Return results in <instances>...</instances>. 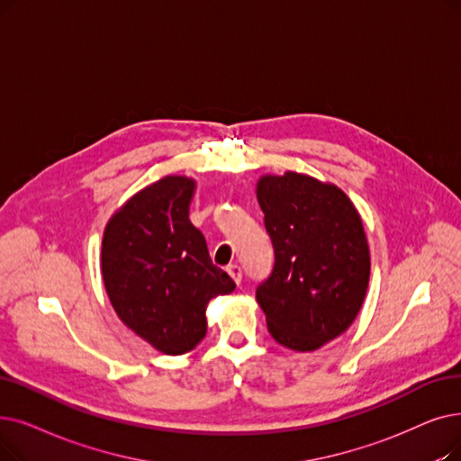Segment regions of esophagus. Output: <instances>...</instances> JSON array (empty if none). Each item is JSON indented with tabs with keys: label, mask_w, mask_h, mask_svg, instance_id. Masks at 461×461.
I'll return each mask as SVG.
<instances>
[{
	"label": "esophagus",
	"mask_w": 461,
	"mask_h": 461,
	"mask_svg": "<svg viewBox=\"0 0 461 461\" xmlns=\"http://www.w3.org/2000/svg\"><path fill=\"white\" fill-rule=\"evenodd\" d=\"M228 273H230V276L235 280L237 285H241V278H243L241 267H239L237 264H231V266H228Z\"/></svg>",
	"instance_id": "obj_1"
}]
</instances>
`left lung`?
<instances>
[{"label":"left lung","mask_w":461,"mask_h":461,"mask_svg":"<svg viewBox=\"0 0 461 461\" xmlns=\"http://www.w3.org/2000/svg\"><path fill=\"white\" fill-rule=\"evenodd\" d=\"M256 195L275 249L273 273L256 290L269 333L295 352L322 348L350 328L367 294L362 216L341 188L295 171L262 175Z\"/></svg>","instance_id":"1"}]
</instances>
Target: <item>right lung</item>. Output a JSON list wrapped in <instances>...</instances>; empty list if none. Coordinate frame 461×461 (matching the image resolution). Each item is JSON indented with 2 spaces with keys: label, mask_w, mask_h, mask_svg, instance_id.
I'll return each instance as SVG.
<instances>
[{
  "label": "right lung",
  "mask_w": 461,
  "mask_h": 461,
  "mask_svg": "<svg viewBox=\"0 0 461 461\" xmlns=\"http://www.w3.org/2000/svg\"><path fill=\"white\" fill-rule=\"evenodd\" d=\"M195 186L185 175L159 178L113 212L102 239V276L114 312L169 356L202 341L209 302L235 290L188 218Z\"/></svg>",
  "instance_id": "add662e5"
}]
</instances>
